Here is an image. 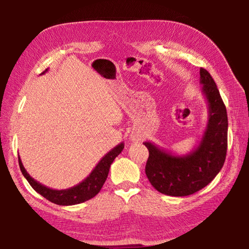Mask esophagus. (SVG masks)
<instances>
[{"label":"esophagus","mask_w":249,"mask_h":249,"mask_svg":"<svg viewBox=\"0 0 249 249\" xmlns=\"http://www.w3.org/2000/svg\"><path fill=\"white\" fill-rule=\"evenodd\" d=\"M129 140L132 141V142H138L141 140V137L138 136V135H130V137H129Z\"/></svg>","instance_id":"1"}]
</instances>
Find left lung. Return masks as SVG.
Masks as SVG:
<instances>
[{
    "instance_id": "1",
    "label": "left lung",
    "mask_w": 249,
    "mask_h": 249,
    "mask_svg": "<svg viewBox=\"0 0 249 249\" xmlns=\"http://www.w3.org/2000/svg\"><path fill=\"white\" fill-rule=\"evenodd\" d=\"M201 92L208 102V124L195 149L187 155H177L160 148L154 142L144 145L149 151L146 176L160 193L185 196L203 189L224 165L227 150V113L213 78L200 69Z\"/></svg>"
}]
</instances>
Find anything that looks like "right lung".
Wrapping results in <instances>:
<instances>
[{
    "label": "right lung",
    "instance_id": "obj_1",
    "mask_svg": "<svg viewBox=\"0 0 249 249\" xmlns=\"http://www.w3.org/2000/svg\"><path fill=\"white\" fill-rule=\"evenodd\" d=\"M48 69H46L47 71ZM45 71V72H46ZM43 72V73H45ZM124 149V142H121L114 148L108 151L107 155H104L102 159L98 162V165L94 167V169L91 171V174L82 180L81 182L75 184L74 187H71L65 190H54V189L48 188L46 185L39 183L34 178L29 176L28 172L25 169L20 157H18L19 168L23 176L26 178L28 183L32 185V188L40 196H43L46 199L58 205H74L82 203L94 197L100 192L101 188L103 187L105 180L107 178L109 167L114 159L119 156L122 150Z\"/></svg>",
    "mask_w": 249,
    "mask_h": 249
}]
</instances>
